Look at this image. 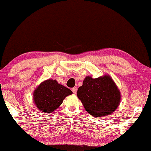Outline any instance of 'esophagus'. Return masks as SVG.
Here are the masks:
<instances>
[{
  "label": "esophagus",
  "mask_w": 151,
  "mask_h": 151,
  "mask_svg": "<svg viewBox=\"0 0 151 151\" xmlns=\"http://www.w3.org/2000/svg\"><path fill=\"white\" fill-rule=\"evenodd\" d=\"M77 91H78V88L76 87H74L73 88H72V91H73V93H77Z\"/></svg>",
  "instance_id": "esophagus-1"
}]
</instances>
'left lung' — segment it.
Returning a JSON list of instances; mask_svg holds the SVG:
<instances>
[{"label":"left lung","mask_w":151,"mask_h":151,"mask_svg":"<svg viewBox=\"0 0 151 151\" xmlns=\"http://www.w3.org/2000/svg\"><path fill=\"white\" fill-rule=\"evenodd\" d=\"M86 111L95 117L109 115L121 102V92L109 75L97 78L87 76L77 92Z\"/></svg>","instance_id":"1"}]
</instances>
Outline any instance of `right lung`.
<instances>
[{
  "label": "right lung",
  "instance_id": "obj_1",
  "mask_svg": "<svg viewBox=\"0 0 151 151\" xmlns=\"http://www.w3.org/2000/svg\"><path fill=\"white\" fill-rule=\"evenodd\" d=\"M73 92L56 80L48 79L35 89L33 101L36 107L44 113L52 112L61 105L64 99Z\"/></svg>",
  "mask_w": 151,
  "mask_h": 151
}]
</instances>
